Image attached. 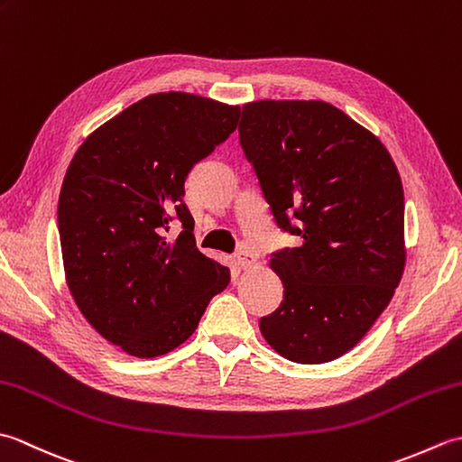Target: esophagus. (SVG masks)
I'll list each match as a JSON object with an SVG mask.
<instances>
[{
	"label": "esophagus",
	"mask_w": 462,
	"mask_h": 462,
	"mask_svg": "<svg viewBox=\"0 0 462 462\" xmlns=\"http://www.w3.org/2000/svg\"><path fill=\"white\" fill-rule=\"evenodd\" d=\"M234 260H236V266L242 270L252 268L254 263H256V256H254V252L246 246H242L236 254H234Z\"/></svg>",
	"instance_id": "34e87169"
}]
</instances>
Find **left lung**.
<instances>
[{"mask_svg": "<svg viewBox=\"0 0 462 462\" xmlns=\"http://www.w3.org/2000/svg\"><path fill=\"white\" fill-rule=\"evenodd\" d=\"M240 146L278 228L280 308L260 331L280 356L316 365L349 351L387 308L405 268V199L375 134L323 101L242 106Z\"/></svg>", "mask_w": 462, "mask_h": 462, "instance_id": "1", "label": "left lung"}]
</instances>
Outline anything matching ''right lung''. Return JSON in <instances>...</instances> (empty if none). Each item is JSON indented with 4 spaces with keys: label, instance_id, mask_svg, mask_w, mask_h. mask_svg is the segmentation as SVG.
Masks as SVG:
<instances>
[{
    "label": "right lung",
    "instance_id": "1",
    "mask_svg": "<svg viewBox=\"0 0 462 462\" xmlns=\"http://www.w3.org/2000/svg\"><path fill=\"white\" fill-rule=\"evenodd\" d=\"M238 116L240 106L199 95H149L87 136L69 164L57 206L69 290L129 356L179 347L228 286V268L196 248L184 180ZM172 221L183 232L169 243Z\"/></svg>",
    "mask_w": 462,
    "mask_h": 462
}]
</instances>
